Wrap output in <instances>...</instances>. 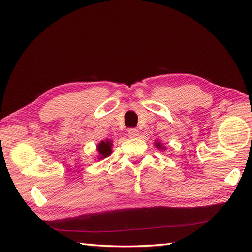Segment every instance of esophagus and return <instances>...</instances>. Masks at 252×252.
<instances>
[{
    "label": "esophagus",
    "instance_id": "34e87169",
    "mask_svg": "<svg viewBox=\"0 0 252 252\" xmlns=\"http://www.w3.org/2000/svg\"><path fill=\"white\" fill-rule=\"evenodd\" d=\"M127 134H129L130 137H136V136H138V130L134 129V127H132V129L127 130Z\"/></svg>",
    "mask_w": 252,
    "mask_h": 252
}]
</instances>
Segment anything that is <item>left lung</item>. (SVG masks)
<instances>
[{
  "mask_svg": "<svg viewBox=\"0 0 252 252\" xmlns=\"http://www.w3.org/2000/svg\"><path fill=\"white\" fill-rule=\"evenodd\" d=\"M156 145H157V147H161V145H160V143H157Z\"/></svg>",
  "mask_w": 252,
  "mask_h": 252,
  "instance_id": "1",
  "label": "left lung"
}]
</instances>
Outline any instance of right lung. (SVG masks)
<instances>
[{
    "mask_svg": "<svg viewBox=\"0 0 252 252\" xmlns=\"http://www.w3.org/2000/svg\"><path fill=\"white\" fill-rule=\"evenodd\" d=\"M111 142H109V140H107L106 142H100L99 145L97 146V151L100 154L99 159H103L106 158L107 156H109L111 154Z\"/></svg>",
    "mask_w": 252,
    "mask_h": 252,
    "instance_id": "add662e5",
    "label": "right lung"
}]
</instances>
